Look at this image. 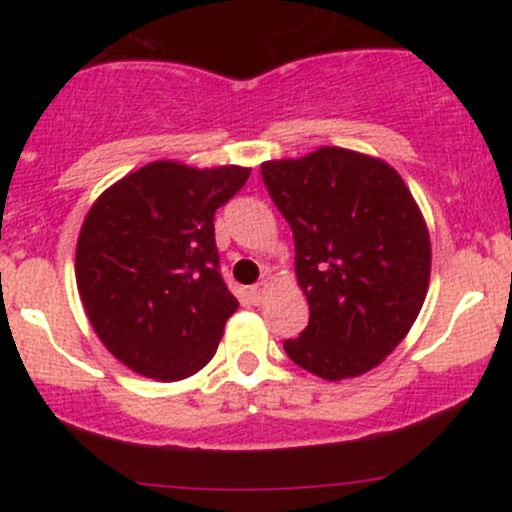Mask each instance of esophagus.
Listing matches in <instances>:
<instances>
[{"label":"esophagus","mask_w":512,"mask_h":512,"mask_svg":"<svg viewBox=\"0 0 512 512\" xmlns=\"http://www.w3.org/2000/svg\"><path fill=\"white\" fill-rule=\"evenodd\" d=\"M269 289H272V284H269V281H262V284H257V286H252L250 289V296H252V303H264V298H267V293H269Z\"/></svg>","instance_id":"obj_1"}]
</instances>
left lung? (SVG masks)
<instances>
[{
	"mask_svg": "<svg viewBox=\"0 0 512 512\" xmlns=\"http://www.w3.org/2000/svg\"><path fill=\"white\" fill-rule=\"evenodd\" d=\"M289 221L310 322L284 349L322 380L358 378L407 337L431 281V238L407 182L383 158L320 146L262 163Z\"/></svg>",
	"mask_w": 512,
	"mask_h": 512,
	"instance_id": "left-lung-1",
	"label": "left lung"
}]
</instances>
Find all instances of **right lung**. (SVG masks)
<instances>
[{"instance_id":"1","label":"right lung","mask_w":512,"mask_h":512,"mask_svg":"<svg viewBox=\"0 0 512 512\" xmlns=\"http://www.w3.org/2000/svg\"><path fill=\"white\" fill-rule=\"evenodd\" d=\"M250 168L151 161L91 204L76 240V289L105 349L173 383L214 358L238 301L219 274L214 214Z\"/></svg>"}]
</instances>
